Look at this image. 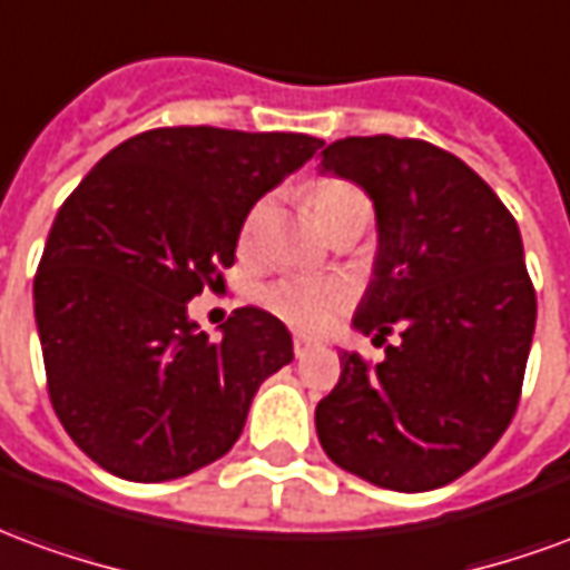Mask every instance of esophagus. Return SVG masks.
<instances>
[{"label": "esophagus", "mask_w": 570, "mask_h": 570, "mask_svg": "<svg viewBox=\"0 0 570 570\" xmlns=\"http://www.w3.org/2000/svg\"><path fill=\"white\" fill-rule=\"evenodd\" d=\"M314 345H317V342L308 338V335H296V338H293V354H296V357H305Z\"/></svg>", "instance_id": "1"}]
</instances>
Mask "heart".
<instances>
[{
  "label": "heart",
  "mask_w": 570,
  "mask_h": 570,
  "mask_svg": "<svg viewBox=\"0 0 570 570\" xmlns=\"http://www.w3.org/2000/svg\"><path fill=\"white\" fill-rule=\"evenodd\" d=\"M308 207L314 219L326 228L345 210H354V207L370 210V198L354 183L326 176L308 186ZM262 216H265V204H256L240 228V249L253 247ZM265 305L289 326L305 330V333H321L326 326H333L335 317L351 305V286L335 277H284L265 289Z\"/></svg>",
  "instance_id": "obj_1"
}]
</instances>
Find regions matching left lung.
<instances>
[{"mask_svg": "<svg viewBox=\"0 0 570 570\" xmlns=\"http://www.w3.org/2000/svg\"><path fill=\"white\" fill-rule=\"evenodd\" d=\"M375 204L379 256L354 326L400 330L382 363L345 351L314 412L335 464L394 491L449 485L501 440L519 406L538 296L522 235L491 186L424 140L345 137L323 149Z\"/></svg>", "mask_w": 570, "mask_h": 570, "instance_id": "obj_1", "label": "left lung"}]
</instances>
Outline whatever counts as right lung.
<instances>
[{
  "label": "right lung",
  "mask_w": 570,
  "mask_h": 570,
  "mask_svg": "<svg viewBox=\"0 0 570 570\" xmlns=\"http://www.w3.org/2000/svg\"><path fill=\"white\" fill-rule=\"evenodd\" d=\"M321 146L308 134L155 128L104 155L63 200L32 298L51 406L94 464L164 482L235 445L293 338L268 311L237 308L210 342L188 302L235 265L253 204Z\"/></svg>",
  "instance_id": "obj_1"
}]
</instances>
